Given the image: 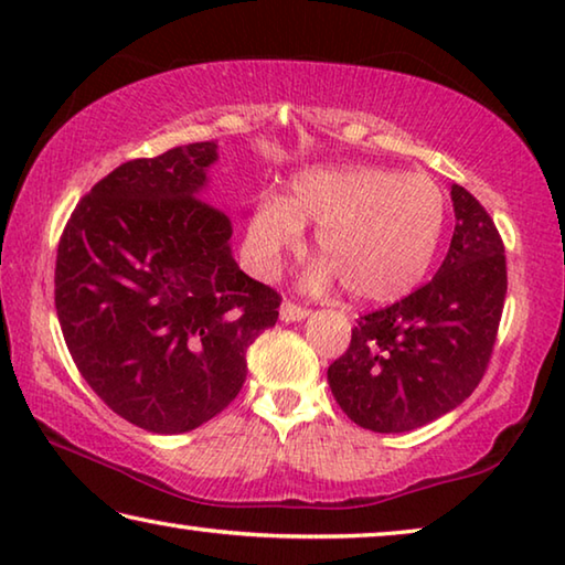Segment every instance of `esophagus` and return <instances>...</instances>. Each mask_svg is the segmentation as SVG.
Returning a JSON list of instances; mask_svg holds the SVG:
<instances>
[{
  "label": "esophagus",
  "mask_w": 565,
  "mask_h": 565,
  "mask_svg": "<svg viewBox=\"0 0 565 565\" xmlns=\"http://www.w3.org/2000/svg\"><path fill=\"white\" fill-rule=\"evenodd\" d=\"M279 317L286 323H289V321H303L306 317H309V309H303V306L294 303V301H284L281 309H279Z\"/></svg>",
  "instance_id": "1"
}]
</instances>
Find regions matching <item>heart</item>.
I'll return each mask as SVG.
<instances>
[{"instance_id": "b5f03b06", "label": "heart", "mask_w": 565, "mask_h": 565, "mask_svg": "<svg viewBox=\"0 0 565 565\" xmlns=\"http://www.w3.org/2000/svg\"><path fill=\"white\" fill-rule=\"evenodd\" d=\"M303 224L317 228L323 262L306 281L333 276L351 299L388 303L414 291L441 244L446 196L428 174L384 167L306 171L286 199H264L248 224V248L259 269L274 271L303 242Z\"/></svg>"}]
</instances>
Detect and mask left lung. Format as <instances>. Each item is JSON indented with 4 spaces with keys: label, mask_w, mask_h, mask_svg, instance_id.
I'll use <instances>...</instances> for the list:
<instances>
[{
    "label": "left lung",
    "mask_w": 565,
    "mask_h": 565,
    "mask_svg": "<svg viewBox=\"0 0 565 565\" xmlns=\"http://www.w3.org/2000/svg\"><path fill=\"white\" fill-rule=\"evenodd\" d=\"M456 228L441 269L414 294L371 311L329 366L353 424L404 434L454 411L489 369L505 301L499 228L473 194L451 186Z\"/></svg>",
    "instance_id": "left-lung-1"
}]
</instances>
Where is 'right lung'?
<instances>
[{
  "instance_id": "1",
  "label": "right lung",
  "mask_w": 565,
  "mask_h": 565,
  "mask_svg": "<svg viewBox=\"0 0 565 565\" xmlns=\"http://www.w3.org/2000/svg\"><path fill=\"white\" fill-rule=\"evenodd\" d=\"M214 141L127 161L76 204L56 248L54 303L72 359L114 414L184 434L232 404L246 349L281 296L232 256L204 196Z\"/></svg>"
}]
</instances>
